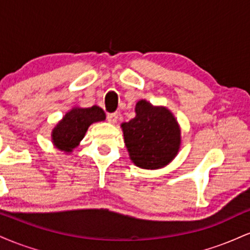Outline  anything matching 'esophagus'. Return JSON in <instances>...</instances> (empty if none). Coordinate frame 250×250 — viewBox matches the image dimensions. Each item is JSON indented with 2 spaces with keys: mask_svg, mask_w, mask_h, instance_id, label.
I'll list each match as a JSON object with an SVG mask.
<instances>
[{
  "mask_svg": "<svg viewBox=\"0 0 250 250\" xmlns=\"http://www.w3.org/2000/svg\"><path fill=\"white\" fill-rule=\"evenodd\" d=\"M107 119H108V122L109 123H113V125H114V123L117 122V119H119V114H117V113L108 114Z\"/></svg>",
  "mask_w": 250,
  "mask_h": 250,
  "instance_id": "1",
  "label": "esophagus"
}]
</instances>
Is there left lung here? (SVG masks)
<instances>
[{
  "instance_id": "left-lung-1",
  "label": "left lung",
  "mask_w": 250,
  "mask_h": 250,
  "mask_svg": "<svg viewBox=\"0 0 250 250\" xmlns=\"http://www.w3.org/2000/svg\"><path fill=\"white\" fill-rule=\"evenodd\" d=\"M134 119L121 125L131 162L142 169H161L176 157L181 147V128L167 107L140 100Z\"/></svg>"
}]
</instances>
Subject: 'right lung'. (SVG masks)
I'll return each mask as SVG.
<instances>
[{
  "mask_svg": "<svg viewBox=\"0 0 250 250\" xmlns=\"http://www.w3.org/2000/svg\"><path fill=\"white\" fill-rule=\"evenodd\" d=\"M105 120L102 108L73 107L57 122L51 131V142L59 150L70 154L75 149L93 123Z\"/></svg>",
  "mask_w": 250,
  "mask_h": 250,
  "instance_id": "right-lung-1",
  "label": "right lung"
}]
</instances>
